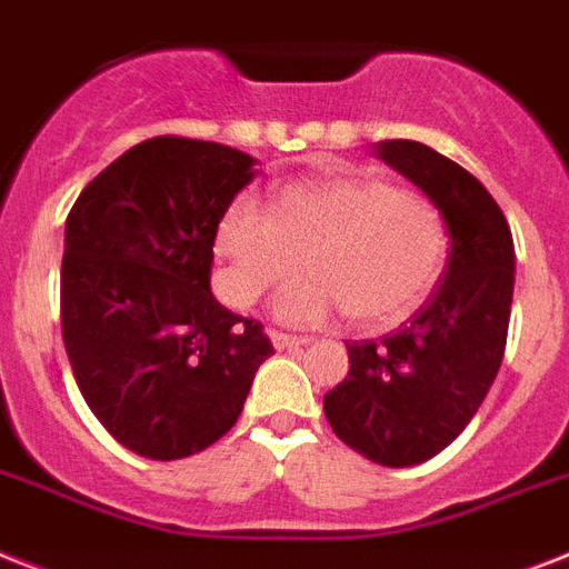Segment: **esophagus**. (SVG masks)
<instances>
[{"label":"esophagus","mask_w":569,"mask_h":569,"mask_svg":"<svg viewBox=\"0 0 569 569\" xmlns=\"http://www.w3.org/2000/svg\"><path fill=\"white\" fill-rule=\"evenodd\" d=\"M270 340H273L276 349H299V346H308V337H296V335H281V331H270Z\"/></svg>","instance_id":"34e87169"}]
</instances>
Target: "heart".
<instances>
[{
  "instance_id": "obj_1",
  "label": "heart",
  "mask_w": 569,
  "mask_h": 569,
  "mask_svg": "<svg viewBox=\"0 0 569 569\" xmlns=\"http://www.w3.org/2000/svg\"><path fill=\"white\" fill-rule=\"evenodd\" d=\"M214 250L220 288L234 308H250L305 267L276 302V317L313 326L346 313L363 328L410 317L445 264L448 234L436 206L378 177L328 173L276 191L270 211L234 197L220 214Z\"/></svg>"
}]
</instances>
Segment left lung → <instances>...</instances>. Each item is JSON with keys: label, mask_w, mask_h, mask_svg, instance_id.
I'll list each match as a JSON object with an SVG mask.
<instances>
[{"label": "left lung", "mask_w": 569, "mask_h": 569, "mask_svg": "<svg viewBox=\"0 0 569 569\" xmlns=\"http://www.w3.org/2000/svg\"><path fill=\"white\" fill-rule=\"evenodd\" d=\"M439 209L448 270L410 322L349 342V378L326 398L328 425L387 468L427 462L462 433L503 363L515 293V243L495 197L453 159L410 139L375 144Z\"/></svg>", "instance_id": "left-lung-1"}]
</instances>
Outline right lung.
I'll return each mask as SVG.
<instances>
[{
	"label": "right lung",
	"mask_w": 569,
	"mask_h": 569,
	"mask_svg": "<svg viewBox=\"0 0 569 569\" xmlns=\"http://www.w3.org/2000/svg\"><path fill=\"white\" fill-rule=\"evenodd\" d=\"M229 144L157 136L89 182L66 218L60 326L83 401L144 459L232 430L273 355L256 319L211 296L220 214L256 177Z\"/></svg>",
	"instance_id": "obj_1"
}]
</instances>
